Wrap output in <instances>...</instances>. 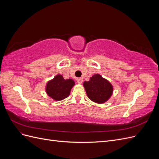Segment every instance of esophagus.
Listing matches in <instances>:
<instances>
[{"label":"esophagus","mask_w":159,"mask_h":159,"mask_svg":"<svg viewBox=\"0 0 159 159\" xmlns=\"http://www.w3.org/2000/svg\"><path fill=\"white\" fill-rule=\"evenodd\" d=\"M76 81H77V82H78V84H81L83 82V79L81 78H77L76 79Z\"/></svg>","instance_id":"esophagus-1"}]
</instances>
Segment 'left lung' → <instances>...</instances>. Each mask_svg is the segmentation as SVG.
<instances>
[{"label":"left lung","mask_w":159,"mask_h":159,"mask_svg":"<svg viewBox=\"0 0 159 159\" xmlns=\"http://www.w3.org/2000/svg\"><path fill=\"white\" fill-rule=\"evenodd\" d=\"M84 86L88 97L98 103L107 102L113 93L112 85L99 74H95L89 81H84Z\"/></svg>","instance_id":"1"}]
</instances>
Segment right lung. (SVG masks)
<instances>
[{
  "instance_id": "right-lung-1",
  "label": "right lung",
  "mask_w": 159,
  "mask_h": 159,
  "mask_svg": "<svg viewBox=\"0 0 159 159\" xmlns=\"http://www.w3.org/2000/svg\"><path fill=\"white\" fill-rule=\"evenodd\" d=\"M74 84V81L71 79L64 80L62 75H57L54 79L47 83L46 91L52 99L60 101L68 97Z\"/></svg>"
}]
</instances>
